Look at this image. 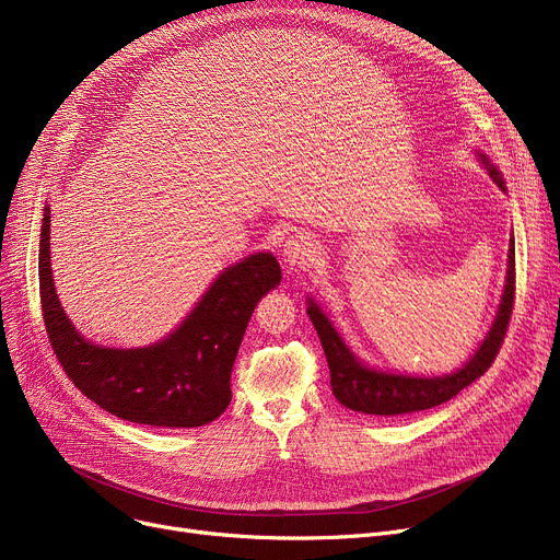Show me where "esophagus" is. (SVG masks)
<instances>
[{
	"label": "esophagus",
	"instance_id": "obj_1",
	"mask_svg": "<svg viewBox=\"0 0 560 560\" xmlns=\"http://www.w3.org/2000/svg\"><path fill=\"white\" fill-rule=\"evenodd\" d=\"M317 241L311 233H295L290 235L283 245V260L292 268H304V265H311L315 260L317 252Z\"/></svg>",
	"mask_w": 560,
	"mask_h": 560
}]
</instances>
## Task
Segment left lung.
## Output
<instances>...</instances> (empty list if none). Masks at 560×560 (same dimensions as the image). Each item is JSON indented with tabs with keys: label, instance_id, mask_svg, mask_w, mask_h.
Returning <instances> with one entry per match:
<instances>
[{
	"label": "left lung",
	"instance_id": "obj_1",
	"mask_svg": "<svg viewBox=\"0 0 560 560\" xmlns=\"http://www.w3.org/2000/svg\"><path fill=\"white\" fill-rule=\"evenodd\" d=\"M479 163L490 174V179L506 192V182L502 172L483 152H475ZM513 295H515V243L511 238L509 245V260H506V281L502 290V302L497 306L492 325L469 357L458 370L440 376H418V374H399L390 370H378L368 365L357 351L347 345L342 334L336 329L334 319L327 311L319 306V302L308 295L306 298V313L313 322V327L319 336L322 349L331 372V390L336 399L365 416H404L413 413V410H427L443 401H450L463 388H467L472 381H477L494 361L499 345L504 340L509 319L513 313Z\"/></svg>",
	"mask_w": 560,
	"mask_h": 560
}]
</instances>
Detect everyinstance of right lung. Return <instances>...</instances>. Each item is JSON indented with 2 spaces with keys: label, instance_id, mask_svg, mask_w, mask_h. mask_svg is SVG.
I'll list each match as a JSON object with an SVG mask.
<instances>
[{
  "label": "right lung",
  "instance_id": "right-lung-1",
  "mask_svg": "<svg viewBox=\"0 0 560 560\" xmlns=\"http://www.w3.org/2000/svg\"><path fill=\"white\" fill-rule=\"evenodd\" d=\"M49 203L40 224V304L49 342L72 384L110 416L167 429L220 418L231 401V370L256 304L281 283L270 252L224 268L192 311L161 340L106 347L72 325L56 295L49 254Z\"/></svg>",
  "mask_w": 560,
  "mask_h": 560
}]
</instances>
